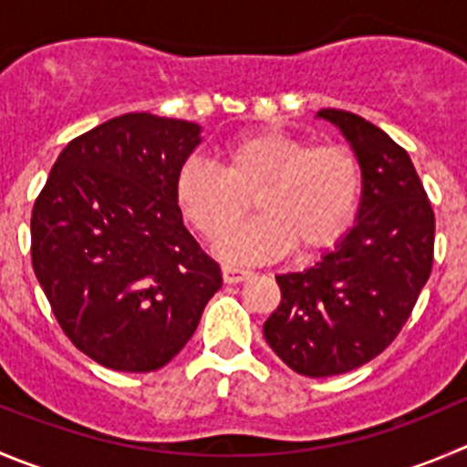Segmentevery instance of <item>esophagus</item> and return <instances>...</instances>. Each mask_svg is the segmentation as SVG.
I'll list each match as a JSON object with an SVG mask.
<instances>
[{
	"mask_svg": "<svg viewBox=\"0 0 467 467\" xmlns=\"http://www.w3.org/2000/svg\"><path fill=\"white\" fill-rule=\"evenodd\" d=\"M250 270L247 268H241V265H231V264H224L222 265V277H224L226 284H238L243 282V279L250 277Z\"/></svg>",
	"mask_w": 467,
	"mask_h": 467,
	"instance_id": "34e87169",
	"label": "esophagus"
}]
</instances>
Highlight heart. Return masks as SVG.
Here are the masks:
<instances>
[{
    "mask_svg": "<svg viewBox=\"0 0 467 467\" xmlns=\"http://www.w3.org/2000/svg\"><path fill=\"white\" fill-rule=\"evenodd\" d=\"M254 197L256 220L217 243L226 259H270L288 247L314 254L335 245L358 213L362 164L341 141L312 144L277 130L226 141L222 167L190 155L174 176L181 215L208 241L245 217Z\"/></svg>",
    "mask_w": 467,
    "mask_h": 467,
    "instance_id": "obj_1",
    "label": "heart"
}]
</instances>
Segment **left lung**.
<instances>
[{
    "label": "left lung",
    "mask_w": 467,
    "mask_h": 467,
    "mask_svg": "<svg viewBox=\"0 0 467 467\" xmlns=\"http://www.w3.org/2000/svg\"><path fill=\"white\" fill-rule=\"evenodd\" d=\"M318 117L339 126L362 164L358 220L321 261L275 277L282 300L264 323L270 348L309 379L358 369L397 339L431 275L436 236L406 149L346 109Z\"/></svg>",
    "instance_id": "8db88e82"
}]
</instances>
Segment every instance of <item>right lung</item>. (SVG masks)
Listing matches in <instances>:
<instances>
[{
    "label": "right lung",
    "mask_w": 467,
    "mask_h": 467,
    "mask_svg": "<svg viewBox=\"0 0 467 467\" xmlns=\"http://www.w3.org/2000/svg\"><path fill=\"white\" fill-rule=\"evenodd\" d=\"M199 130L149 112L109 119L68 141L34 202V273L64 335L108 369L164 367L222 286L174 199Z\"/></svg>",
    "instance_id": "add662e5"
}]
</instances>
